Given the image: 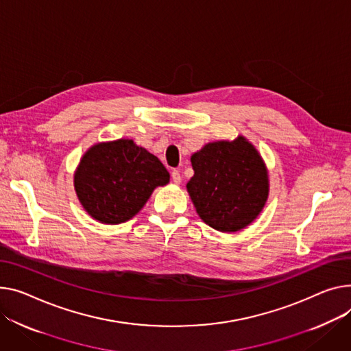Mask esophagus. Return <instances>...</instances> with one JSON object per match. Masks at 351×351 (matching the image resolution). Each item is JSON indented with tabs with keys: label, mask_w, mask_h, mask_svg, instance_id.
Masks as SVG:
<instances>
[{
	"label": "esophagus",
	"mask_w": 351,
	"mask_h": 351,
	"mask_svg": "<svg viewBox=\"0 0 351 351\" xmlns=\"http://www.w3.org/2000/svg\"><path fill=\"white\" fill-rule=\"evenodd\" d=\"M172 180H173V183H176V184H179V183L182 182V176H180V172H179V171H176V169L172 171Z\"/></svg>",
	"instance_id": "obj_1"
}]
</instances>
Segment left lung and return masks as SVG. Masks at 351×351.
Instances as JSON below:
<instances>
[{
  "mask_svg": "<svg viewBox=\"0 0 351 351\" xmlns=\"http://www.w3.org/2000/svg\"><path fill=\"white\" fill-rule=\"evenodd\" d=\"M186 183L199 217L221 232H237L260 216L269 195L261 154L243 135L206 144L191 156Z\"/></svg>",
  "mask_w": 351,
  "mask_h": 351,
  "instance_id": "left-lung-1",
  "label": "left lung"
}]
</instances>
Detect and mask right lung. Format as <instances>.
Wrapping results in <instances>:
<instances>
[{
    "mask_svg": "<svg viewBox=\"0 0 351 351\" xmlns=\"http://www.w3.org/2000/svg\"><path fill=\"white\" fill-rule=\"evenodd\" d=\"M168 183L169 172L162 162L128 138L91 145L73 175L80 204L103 224L128 221L158 186Z\"/></svg>",
    "mask_w": 351,
    "mask_h": 351,
    "instance_id": "right-lung-1",
    "label": "right lung"
}]
</instances>
